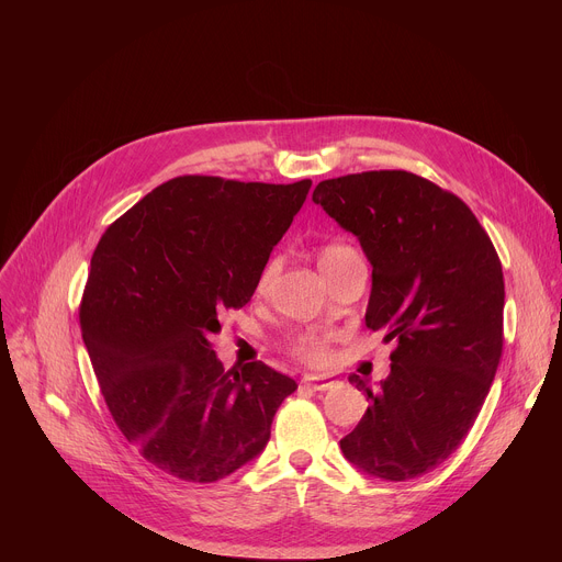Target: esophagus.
I'll list each match as a JSON object with an SVG mask.
<instances>
[{
    "label": "esophagus",
    "instance_id": "esophagus-1",
    "mask_svg": "<svg viewBox=\"0 0 562 562\" xmlns=\"http://www.w3.org/2000/svg\"><path fill=\"white\" fill-rule=\"evenodd\" d=\"M302 384L311 391H327L336 384V380H329L325 375H306V378H302Z\"/></svg>",
    "mask_w": 562,
    "mask_h": 562
}]
</instances>
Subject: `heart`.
Listing matches in <instances>:
<instances>
[{"instance_id":"obj_1","label":"heart","mask_w":562,"mask_h":562,"mask_svg":"<svg viewBox=\"0 0 562 562\" xmlns=\"http://www.w3.org/2000/svg\"><path fill=\"white\" fill-rule=\"evenodd\" d=\"M353 258H360L358 251L345 243H329L325 245L323 249H319L317 254V262H319V269L327 271V269H334L347 260H353ZM276 271H278V262L271 260L260 278H258V293H267L273 278H276ZM291 353L308 364H325L331 356V349H329V338L327 336H319V334H302L297 336L293 342H291Z\"/></svg>"}]
</instances>
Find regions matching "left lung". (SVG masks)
Listing matches in <instances>:
<instances>
[{"mask_svg":"<svg viewBox=\"0 0 562 562\" xmlns=\"http://www.w3.org/2000/svg\"><path fill=\"white\" fill-rule=\"evenodd\" d=\"M313 202L371 262L364 323L395 342L391 373L340 440L360 471L403 483L445 462L473 427L503 356L505 280L490 235L453 193L407 171L319 182Z\"/></svg>","mask_w":562,"mask_h":562,"instance_id":"8db88e82","label":"left lung"}]
</instances>
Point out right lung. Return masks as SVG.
<instances>
[{"instance_id": "right-lung-1", "label": "right lung", "mask_w": 562, "mask_h": 562, "mask_svg": "<svg viewBox=\"0 0 562 562\" xmlns=\"http://www.w3.org/2000/svg\"><path fill=\"white\" fill-rule=\"evenodd\" d=\"M308 189L182 176L100 239L82 338L115 425L169 475L215 483L251 462L297 389L265 362L224 371L209 336L224 311L251 300Z\"/></svg>"}]
</instances>
